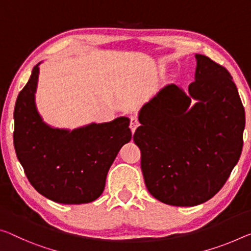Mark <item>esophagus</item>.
I'll return each instance as SVG.
<instances>
[{"label":"esophagus","mask_w":251,"mask_h":251,"mask_svg":"<svg viewBox=\"0 0 251 251\" xmlns=\"http://www.w3.org/2000/svg\"><path fill=\"white\" fill-rule=\"evenodd\" d=\"M138 125H140V123H138L137 118H136V117H130V124H129V127H130V130H132L133 134L135 133V130H136Z\"/></svg>","instance_id":"1"}]
</instances>
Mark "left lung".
<instances>
[{
    "mask_svg": "<svg viewBox=\"0 0 251 251\" xmlns=\"http://www.w3.org/2000/svg\"><path fill=\"white\" fill-rule=\"evenodd\" d=\"M196 59L188 93L163 87L141 108L134 134L146 188L170 205L194 206L216 196L244 144L245 109L231 75L203 54Z\"/></svg>",
    "mask_w": 251,
    "mask_h": 251,
    "instance_id": "1",
    "label": "left lung"
}]
</instances>
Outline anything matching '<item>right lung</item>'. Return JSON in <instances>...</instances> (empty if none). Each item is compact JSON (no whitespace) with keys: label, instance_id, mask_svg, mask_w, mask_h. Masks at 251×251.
Masks as SVG:
<instances>
[{"label":"right lung","instance_id":"1","mask_svg":"<svg viewBox=\"0 0 251 251\" xmlns=\"http://www.w3.org/2000/svg\"><path fill=\"white\" fill-rule=\"evenodd\" d=\"M40 63L15 102V153L27 180L43 197L62 204L89 203L101 196L119 150L132 140L129 118L73 130L48 125L35 105Z\"/></svg>","mask_w":251,"mask_h":251}]
</instances>
